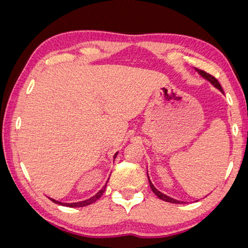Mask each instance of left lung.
I'll use <instances>...</instances> for the list:
<instances>
[{
  "label": "left lung",
  "mask_w": 248,
  "mask_h": 248,
  "mask_svg": "<svg viewBox=\"0 0 248 248\" xmlns=\"http://www.w3.org/2000/svg\"><path fill=\"white\" fill-rule=\"evenodd\" d=\"M194 70L196 71V72H198V73L200 74V76H201V77L203 78V79L208 80L209 82L211 83L213 87L217 88V89L220 90V91H221V93H223V90H222L221 86H220V83L218 82V80H217L215 77H212L211 74H209V73L204 72V71H202V70H199V69H196V67H194ZM147 174H148V170H147ZM148 179H149V184H150V187H151V189H152V192H154L155 194L157 195L159 199H161L162 201H166V202H170V203H176V204H182V203H185V202H183V201H178V200H175V199H172V198H170V196L166 195V194H164V193H161L160 191H158V189L155 187V185L152 184V183H151V179L149 178V175H148Z\"/></svg>",
  "instance_id": "1"
}]
</instances>
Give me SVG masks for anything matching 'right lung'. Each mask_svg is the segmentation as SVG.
Masks as SVG:
<instances>
[{"label": "right lung", "instance_id": "1", "mask_svg": "<svg viewBox=\"0 0 248 248\" xmlns=\"http://www.w3.org/2000/svg\"><path fill=\"white\" fill-rule=\"evenodd\" d=\"M117 155H118V151L116 152V154L114 155V160H115V158L117 157ZM109 179V178H108ZM108 182V181H107ZM107 182H106V184H105V186H103V188L101 189H99V191H98L96 194H94L93 196H91L90 199H88V200H84V201H80V202H74V203H63V202H60V201H56V200H54V199H50L52 200V201L54 202V203H56V204H60V205H64V206H70V208H81V206H86V205H89V204H91V203H93V202H96L98 199L100 198L101 195H103V193L105 192V189H106V185H107Z\"/></svg>", "mask_w": 248, "mask_h": 248}]
</instances>
